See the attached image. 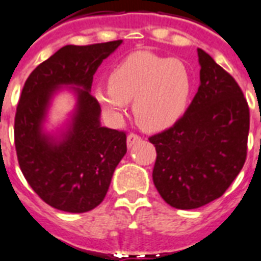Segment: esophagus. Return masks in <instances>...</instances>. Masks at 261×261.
I'll list each match as a JSON object with an SVG mask.
<instances>
[{
	"label": "esophagus",
	"instance_id": "esophagus-1",
	"mask_svg": "<svg viewBox=\"0 0 261 261\" xmlns=\"http://www.w3.org/2000/svg\"><path fill=\"white\" fill-rule=\"evenodd\" d=\"M139 141H141V137L134 134V133H130V134L127 135V146H128V147H131L134 143H137V142Z\"/></svg>",
	"mask_w": 261,
	"mask_h": 261
}]
</instances>
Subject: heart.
Wrapping results in <instances>:
<instances>
[{
    "instance_id": "obj_1",
    "label": "heart",
    "mask_w": 261,
    "mask_h": 261,
    "mask_svg": "<svg viewBox=\"0 0 261 261\" xmlns=\"http://www.w3.org/2000/svg\"><path fill=\"white\" fill-rule=\"evenodd\" d=\"M190 91L192 79L181 60L138 50L112 68L109 87H97L95 97L112 118L122 115L134 98L137 123L147 131H161L181 118Z\"/></svg>"
}]
</instances>
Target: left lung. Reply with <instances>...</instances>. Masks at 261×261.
Here are the masks:
<instances>
[{
    "label": "left lung",
    "instance_id": "left-lung-1",
    "mask_svg": "<svg viewBox=\"0 0 261 261\" xmlns=\"http://www.w3.org/2000/svg\"><path fill=\"white\" fill-rule=\"evenodd\" d=\"M200 87L181 119L152 135V181L177 209H196L221 197L244 166L249 109L236 80L197 49Z\"/></svg>",
    "mask_w": 261,
    "mask_h": 261
}]
</instances>
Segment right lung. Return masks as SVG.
<instances>
[{"instance_id":"add662e5","label":"right lung","mask_w":261,"mask_h":261,"mask_svg":"<svg viewBox=\"0 0 261 261\" xmlns=\"http://www.w3.org/2000/svg\"><path fill=\"white\" fill-rule=\"evenodd\" d=\"M120 44L63 46L24 84L14 118L17 160L32 189L55 209L84 213L96 207L127 151L126 133L100 126V105L90 92L97 67ZM63 85L75 86L78 103L69 128L54 137L42 131V123Z\"/></svg>"}]
</instances>
